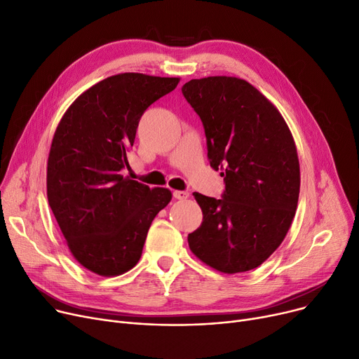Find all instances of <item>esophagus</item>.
I'll return each mask as SVG.
<instances>
[{
	"label": "esophagus",
	"mask_w": 359,
	"mask_h": 359,
	"mask_svg": "<svg viewBox=\"0 0 359 359\" xmlns=\"http://www.w3.org/2000/svg\"><path fill=\"white\" fill-rule=\"evenodd\" d=\"M173 196H175L176 199L184 201V199L189 198V192H184V191H175V192H173Z\"/></svg>",
	"instance_id": "1"
}]
</instances>
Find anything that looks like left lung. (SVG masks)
<instances>
[{
  "label": "left lung",
  "instance_id": "1",
  "mask_svg": "<svg viewBox=\"0 0 359 359\" xmlns=\"http://www.w3.org/2000/svg\"><path fill=\"white\" fill-rule=\"evenodd\" d=\"M182 91L203 123L210 164L225 182L221 199L194 194L203 218L187 243L218 272L255 269L280 246L295 217L301 179L291 130L246 80L215 75Z\"/></svg>",
  "mask_w": 359,
  "mask_h": 359
}]
</instances>
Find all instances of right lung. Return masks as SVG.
I'll return each instance as SVG.
<instances>
[{
	"label": "right lung",
	"mask_w": 359,
	"mask_h": 359,
	"mask_svg": "<svg viewBox=\"0 0 359 359\" xmlns=\"http://www.w3.org/2000/svg\"><path fill=\"white\" fill-rule=\"evenodd\" d=\"M180 79L141 72L111 75L72 102L56 126L46 167V194L67 246L81 266L100 276L134 268L151 222L172 201L121 170L142 113Z\"/></svg>",
	"instance_id": "right-lung-1"
}]
</instances>
